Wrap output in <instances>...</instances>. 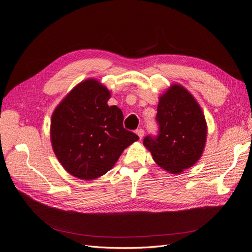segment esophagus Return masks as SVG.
<instances>
[{
  "mask_svg": "<svg viewBox=\"0 0 252 252\" xmlns=\"http://www.w3.org/2000/svg\"><path fill=\"white\" fill-rule=\"evenodd\" d=\"M136 134L138 135V137H139V139H142L143 137H144V135H145V130L144 129H137L136 130Z\"/></svg>",
  "mask_w": 252,
  "mask_h": 252,
  "instance_id": "obj_1",
  "label": "esophagus"
}]
</instances>
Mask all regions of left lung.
Here are the masks:
<instances>
[{
  "instance_id": "1",
  "label": "left lung",
  "mask_w": 252,
  "mask_h": 252,
  "mask_svg": "<svg viewBox=\"0 0 252 252\" xmlns=\"http://www.w3.org/2000/svg\"><path fill=\"white\" fill-rule=\"evenodd\" d=\"M157 136L147 135L144 145L155 162L172 174H180L202 157L207 138L203 110L187 90L173 85L160 96Z\"/></svg>"
}]
</instances>
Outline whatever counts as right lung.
<instances>
[{
	"label": "right lung",
	"mask_w": 252,
	"mask_h": 252,
	"mask_svg": "<svg viewBox=\"0 0 252 252\" xmlns=\"http://www.w3.org/2000/svg\"><path fill=\"white\" fill-rule=\"evenodd\" d=\"M110 92L94 78L74 87L52 116L50 140L60 163L82 180H94L116 164L138 136L123 127L118 106H108Z\"/></svg>",
	"instance_id": "1"
}]
</instances>
